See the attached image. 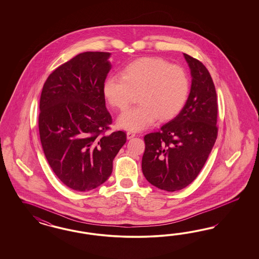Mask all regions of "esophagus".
<instances>
[{
    "label": "esophagus",
    "mask_w": 259,
    "mask_h": 259,
    "mask_svg": "<svg viewBox=\"0 0 259 259\" xmlns=\"http://www.w3.org/2000/svg\"><path fill=\"white\" fill-rule=\"evenodd\" d=\"M126 136H127V139L130 140V139H133L134 137L136 136V134L134 133V132H131V131H128L126 133Z\"/></svg>",
    "instance_id": "1"
}]
</instances>
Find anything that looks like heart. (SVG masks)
I'll return each instance as SVG.
<instances>
[{"mask_svg": "<svg viewBox=\"0 0 259 259\" xmlns=\"http://www.w3.org/2000/svg\"><path fill=\"white\" fill-rule=\"evenodd\" d=\"M102 92L110 105L118 110H125L138 92L140 103L122 113L117 123L126 130L139 131L157 117L166 120L181 112L188 98V76L181 66L160 58L145 57L128 63L121 77H107Z\"/></svg>", "mask_w": 259, "mask_h": 259, "instance_id": "obj_1", "label": "heart"}]
</instances>
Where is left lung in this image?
<instances>
[{"label": "left lung", "mask_w": 259, "mask_h": 259, "mask_svg": "<svg viewBox=\"0 0 259 259\" xmlns=\"http://www.w3.org/2000/svg\"><path fill=\"white\" fill-rule=\"evenodd\" d=\"M191 71L188 99L180 114L144 137L141 168L155 187L185 188L201 171L218 137V102L212 77L202 63L183 54Z\"/></svg>", "instance_id": "8db88e82"}]
</instances>
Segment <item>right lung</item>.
<instances>
[{
    "mask_svg": "<svg viewBox=\"0 0 259 259\" xmlns=\"http://www.w3.org/2000/svg\"><path fill=\"white\" fill-rule=\"evenodd\" d=\"M108 52H83L53 71L39 100V131L53 172L67 187L85 192L108 180L126 134L105 135L112 117L102 87Z\"/></svg>",
    "mask_w": 259,
    "mask_h": 259,
    "instance_id": "1",
    "label": "right lung"
}]
</instances>
